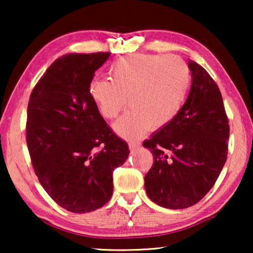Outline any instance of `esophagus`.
I'll return each instance as SVG.
<instances>
[{
	"label": "esophagus",
	"instance_id": "34e87169",
	"mask_svg": "<svg viewBox=\"0 0 253 253\" xmlns=\"http://www.w3.org/2000/svg\"><path fill=\"white\" fill-rule=\"evenodd\" d=\"M129 147L130 150H136V148L140 147L139 141H129Z\"/></svg>",
	"mask_w": 253,
	"mask_h": 253
}]
</instances>
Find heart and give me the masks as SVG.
I'll use <instances>...</instances> for the list:
<instances>
[{
  "instance_id": "obj_1",
  "label": "heart",
  "mask_w": 253,
  "mask_h": 253,
  "mask_svg": "<svg viewBox=\"0 0 253 253\" xmlns=\"http://www.w3.org/2000/svg\"><path fill=\"white\" fill-rule=\"evenodd\" d=\"M110 81L93 79L88 95L106 119H115L127 102L131 108L114 123L121 137L133 139L167 126L182 108L190 85V70L181 58L134 54L109 68Z\"/></svg>"
}]
</instances>
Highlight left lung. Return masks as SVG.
<instances>
[{
  "mask_svg": "<svg viewBox=\"0 0 253 253\" xmlns=\"http://www.w3.org/2000/svg\"><path fill=\"white\" fill-rule=\"evenodd\" d=\"M191 87L177 116L145 140L154 158L145 176L152 202L170 210L195 205L212 189L227 160L229 124L222 95L205 69L189 60Z\"/></svg>",
  "mask_w": 253,
  "mask_h": 253,
  "instance_id": "8db88e82",
  "label": "left lung"
}]
</instances>
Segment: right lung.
Listing matches in <instances>:
<instances>
[{"instance_id": "add662e5", "label": "right lung", "mask_w": 253, "mask_h": 253, "mask_svg": "<svg viewBox=\"0 0 253 253\" xmlns=\"http://www.w3.org/2000/svg\"><path fill=\"white\" fill-rule=\"evenodd\" d=\"M110 53L65 54L31 93L26 141L39 182L72 213L100 209L113 195V171L129 147L110 130L88 95L95 71Z\"/></svg>"}]
</instances>
